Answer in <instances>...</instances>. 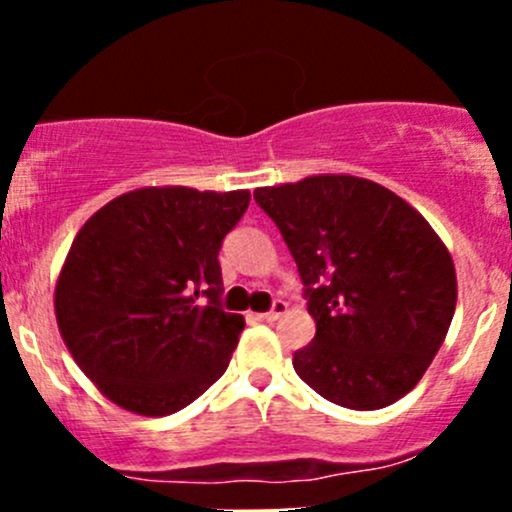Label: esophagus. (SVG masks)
<instances>
[{
	"mask_svg": "<svg viewBox=\"0 0 512 512\" xmlns=\"http://www.w3.org/2000/svg\"><path fill=\"white\" fill-rule=\"evenodd\" d=\"M285 312H287V302H282V299H277V302L272 304L270 312L257 314V319H262V322H277V319H280Z\"/></svg>",
	"mask_w": 512,
	"mask_h": 512,
	"instance_id": "34e87169",
	"label": "esophagus"
}]
</instances>
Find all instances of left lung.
<instances>
[{
  "label": "left lung",
  "mask_w": 512,
  "mask_h": 512,
  "mask_svg": "<svg viewBox=\"0 0 512 512\" xmlns=\"http://www.w3.org/2000/svg\"><path fill=\"white\" fill-rule=\"evenodd\" d=\"M317 322L294 371L332 404L391 406L421 381L456 312L451 252L418 210L374 180L312 175L257 188Z\"/></svg>",
  "instance_id": "left-lung-1"
}]
</instances>
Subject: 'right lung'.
Segmentation results:
<instances>
[{
	"label": "right lung",
	"mask_w": 512,
	"mask_h": 512,
	"mask_svg": "<svg viewBox=\"0 0 512 512\" xmlns=\"http://www.w3.org/2000/svg\"><path fill=\"white\" fill-rule=\"evenodd\" d=\"M247 205L250 190L138 188L74 237L54 289L56 324L116 406L175 414L225 374L245 319L220 307L218 252Z\"/></svg>",
	"instance_id": "obj_1"
}]
</instances>
